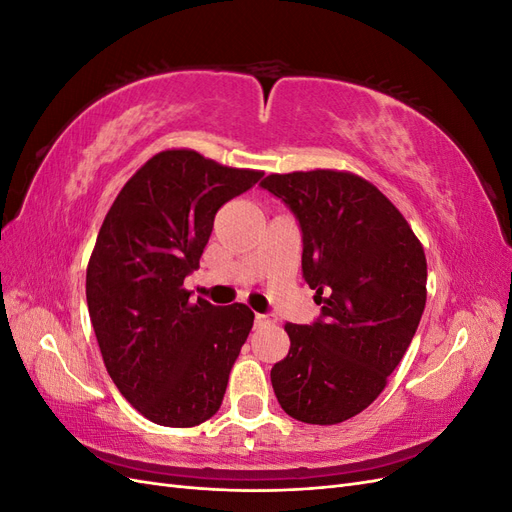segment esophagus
<instances>
[{"mask_svg":"<svg viewBox=\"0 0 512 512\" xmlns=\"http://www.w3.org/2000/svg\"><path fill=\"white\" fill-rule=\"evenodd\" d=\"M275 320L265 314H256V327H265V324H273Z\"/></svg>","mask_w":512,"mask_h":512,"instance_id":"1","label":"esophagus"}]
</instances>
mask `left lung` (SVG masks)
Listing matches in <instances>:
<instances>
[{
    "mask_svg": "<svg viewBox=\"0 0 512 512\" xmlns=\"http://www.w3.org/2000/svg\"><path fill=\"white\" fill-rule=\"evenodd\" d=\"M260 185L297 215L303 277L320 320L286 322V359L271 369L284 412L337 425L363 412L406 354L427 301V258L401 211L348 170L271 173Z\"/></svg>",
    "mask_w": 512,
    "mask_h": 512,
    "instance_id": "1",
    "label": "left lung"
}]
</instances>
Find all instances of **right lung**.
<instances>
[{"label":"right lung","instance_id":"obj_1","mask_svg":"<svg viewBox=\"0 0 512 512\" xmlns=\"http://www.w3.org/2000/svg\"><path fill=\"white\" fill-rule=\"evenodd\" d=\"M262 175L166 149L106 213L87 265V307L108 376L151 423L194 427L222 406L254 312L192 303L183 280L198 269L218 209Z\"/></svg>","mask_w":512,"mask_h":512}]
</instances>
